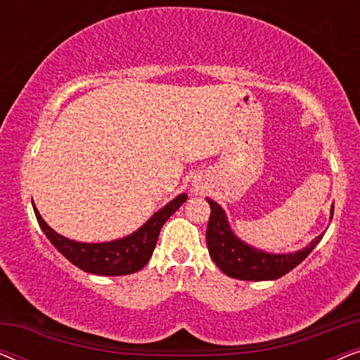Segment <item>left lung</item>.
<instances>
[{
    "label": "left lung",
    "mask_w": 360,
    "mask_h": 360,
    "mask_svg": "<svg viewBox=\"0 0 360 360\" xmlns=\"http://www.w3.org/2000/svg\"><path fill=\"white\" fill-rule=\"evenodd\" d=\"M206 201L211 208L208 229H206V245H208L211 259L214 260L221 272L228 277L252 280V282L277 280L288 274L290 270H293L298 264H302L324 236V233H321L307 248L295 250V252H265V250H260L240 240L231 229L226 211L211 198H206ZM333 213L334 205L331 206L329 219H333Z\"/></svg>",
    "instance_id": "1"
}]
</instances>
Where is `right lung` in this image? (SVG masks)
Masks as SVG:
<instances>
[{
    "mask_svg": "<svg viewBox=\"0 0 360 360\" xmlns=\"http://www.w3.org/2000/svg\"><path fill=\"white\" fill-rule=\"evenodd\" d=\"M186 198H188L186 193H180L164 208L152 214L150 219L134 233L110 243H78L60 236L42 219L36 205L32 206L44 234L63 257L83 272L115 277V275H129L144 269L154 252L162 226L185 203Z\"/></svg>",
    "mask_w": 360,
    "mask_h": 360,
    "instance_id": "right-lung-1",
    "label": "right lung"
}]
</instances>
